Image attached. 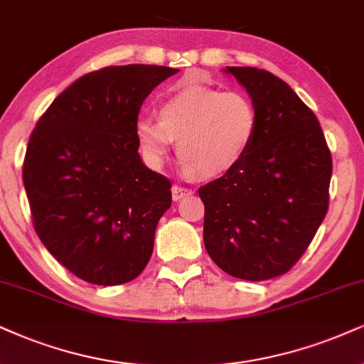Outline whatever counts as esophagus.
Here are the masks:
<instances>
[{
    "label": "esophagus",
    "instance_id": "esophagus-1",
    "mask_svg": "<svg viewBox=\"0 0 364 364\" xmlns=\"http://www.w3.org/2000/svg\"><path fill=\"white\" fill-rule=\"evenodd\" d=\"M192 191L187 189V187H182V186H173L172 187V197L173 200H181L183 199L186 196H191Z\"/></svg>",
    "mask_w": 364,
    "mask_h": 364
}]
</instances>
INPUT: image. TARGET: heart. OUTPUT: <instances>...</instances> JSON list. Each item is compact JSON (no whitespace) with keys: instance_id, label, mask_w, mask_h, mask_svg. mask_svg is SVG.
<instances>
[{"instance_id":"1","label":"heart","mask_w":364,"mask_h":364,"mask_svg":"<svg viewBox=\"0 0 364 364\" xmlns=\"http://www.w3.org/2000/svg\"><path fill=\"white\" fill-rule=\"evenodd\" d=\"M258 109L248 94L205 84H183L136 121L138 145L154 167L167 159L173 140L187 172L199 178L228 173L245 159L258 133Z\"/></svg>"}]
</instances>
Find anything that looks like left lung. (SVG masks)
Returning a JSON list of instances; mask_svg holds the SVG:
<instances>
[{
	"label": "left lung",
	"instance_id": "left-lung-1",
	"mask_svg": "<svg viewBox=\"0 0 364 364\" xmlns=\"http://www.w3.org/2000/svg\"><path fill=\"white\" fill-rule=\"evenodd\" d=\"M258 109V133L235 168L199 187L204 245L223 272L262 282L306 253L329 208L333 159L317 116L277 75L228 67Z\"/></svg>",
	"mask_w": 364,
	"mask_h": 364
}]
</instances>
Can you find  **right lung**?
Segmentation results:
<instances>
[{
  "instance_id": "right-lung-1",
  "label": "right lung",
  "mask_w": 364,
  "mask_h": 364,
  "mask_svg": "<svg viewBox=\"0 0 364 364\" xmlns=\"http://www.w3.org/2000/svg\"><path fill=\"white\" fill-rule=\"evenodd\" d=\"M178 73L164 65H109L60 92L40 116L23 160L33 228L80 280L121 285L154 251L172 183L145 167L136 127L143 101Z\"/></svg>"
}]
</instances>
